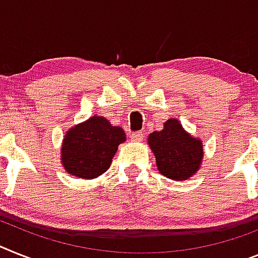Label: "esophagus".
Listing matches in <instances>:
<instances>
[{
  "label": "esophagus",
  "mask_w": 258,
  "mask_h": 258,
  "mask_svg": "<svg viewBox=\"0 0 258 258\" xmlns=\"http://www.w3.org/2000/svg\"><path fill=\"white\" fill-rule=\"evenodd\" d=\"M131 140H133V142H142L143 133H140V131H138V133H133L131 134Z\"/></svg>",
  "instance_id": "esophagus-1"
}]
</instances>
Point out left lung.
Instances as JSON below:
<instances>
[{
  "label": "left lung",
  "mask_w": 258,
  "mask_h": 258,
  "mask_svg": "<svg viewBox=\"0 0 258 258\" xmlns=\"http://www.w3.org/2000/svg\"><path fill=\"white\" fill-rule=\"evenodd\" d=\"M148 146L159 172L174 181L190 178L202 164V142L186 133L177 119H168L161 131L149 134Z\"/></svg>",
  "instance_id": "left-lung-1"
}]
</instances>
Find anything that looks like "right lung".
Masks as SVG:
<instances>
[{
    "label": "right lung",
    "instance_id": "right-lung-1",
    "mask_svg": "<svg viewBox=\"0 0 258 258\" xmlns=\"http://www.w3.org/2000/svg\"><path fill=\"white\" fill-rule=\"evenodd\" d=\"M125 134L103 116H92L75 125L64 136L61 164L64 169L79 178H97L109 169L119 144Z\"/></svg>",
    "mask_w": 258,
    "mask_h": 258
}]
</instances>
